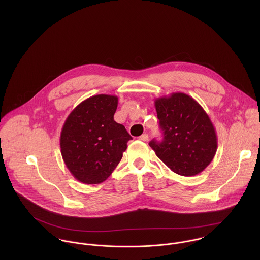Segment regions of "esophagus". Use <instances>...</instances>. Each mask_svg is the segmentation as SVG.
<instances>
[{
	"label": "esophagus",
	"mask_w": 260,
	"mask_h": 260,
	"mask_svg": "<svg viewBox=\"0 0 260 260\" xmlns=\"http://www.w3.org/2000/svg\"><path fill=\"white\" fill-rule=\"evenodd\" d=\"M138 139L140 140V141H143V142H146L147 140H148V135L147 134H143V135H141V136H139L138 137Z\"/></svg>",
	"instance_id": "1"
}]
</instances>
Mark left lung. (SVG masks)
I'll return each mask as SVG.
<instances>
[{"instance_id":"1","label":"left lung","mask_w":260,"mask_h":260,"mask_svg":"<svg viewBox=\"0 0 260 260\" xmlns=\"http://www.w3.org/2000/svg\"><path fill=\"white\" fill-rule=\"evenodd\" d=\"M155 108L163 131V141L149 145L157 157L173 172L194 176L213 160L217 135L208 114L192 97L172 93L155 100Z\"/></svg>"}]
</instances>
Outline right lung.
<instances>
[{"label": "right lung", "instance_id": "obj_1", "mask_svg": "<svg viewBox=\"0 0 260 260\" xmlns=\"http://www.w3.org/2000/svg\"><path fill=\"white\" fill-rule=\"evenodd\" d=\"M117 106V96H92L76 106L63 125V160L71 174L84 184L105 181L132 139L125 127L114 121Z\"/></svg>", "mask_w": 260, "mask_h": 260}]
</instances>
